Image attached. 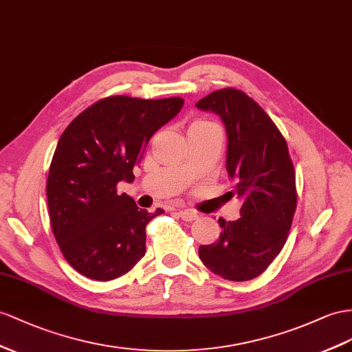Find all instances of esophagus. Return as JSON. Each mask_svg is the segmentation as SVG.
Segmentation results:
<instances>
[{"label":"esophagus","mask_w":352,"mask_h":352,"mask_svg":"<svg viewBox=\"0 0 352 352\" xmlns=\"http://www.w3.org/2000/svg\"><path fill=\"white\" fill-rule=\"evenodd\" d=\"M178 215L182 217L184 221H193L197 219V214L190 211V210H178Z\"/></svg>","instance_id":"1"}]
</instances>
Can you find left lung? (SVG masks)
<instances>
[{
  "instance_id": "1",
  "label": "left lung",
  "mask_w": 352,
  "mask_h": 352,
  "mask_svg": "<svg viewBox=\"0 0 352 352\" xmlns=\"http://www.w3.org/2000/svg\"><path fill=\"white\" fill-rule=\"evenodd\" d=\"M220 116L228 133L226 169L244 201L235 221L220 219V238L199 247L204 265L230 281L265 272L281 253L296 211V174L288 147L272 119L236 89H221L197 101Z\"/></svg>"
}]
</instances>
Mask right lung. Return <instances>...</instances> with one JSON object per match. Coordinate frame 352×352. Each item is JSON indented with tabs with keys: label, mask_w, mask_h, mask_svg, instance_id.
<instances>
[{
	"label": "right lung",
	"mask_w": 352,
	"mask_h": 352,
	"mask_svg": "<svg viewBox=\"0 0 352 352\" xmlns=\"http://www.w3.org/2000/svg\"><path fill=\"white\" fill-rule=\"evenodd\" d=\"M183 105V98H104L60 135L49 169L47 204L53 235L77 272L110 281L146 254V226L164 210H140L117 184L133 182L151 135Z\"/></svg>",
	"instance_id": "obj_1"
}]
</instances>
